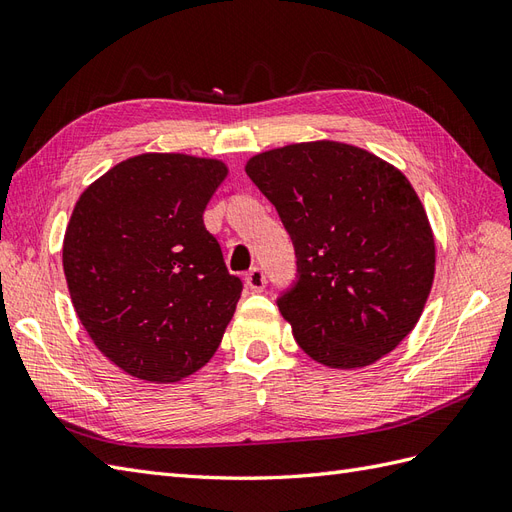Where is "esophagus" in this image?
Returning a JSON list of instances; mask_svg holds the SVG:
<instances>
[{
    "instance_id": "34e87169",
    "label": "esophagus",
    "mask_w": 512,
    "mask_h": 512,
    "mask_svg": "<svg viewBox=\"0 0 512 512\" xmlns=\"http://www.w3.org/2000/svg\"><path fill=\"white\" fill-rule=\"evenodd\" d=\"M246 287L251 292H264V287H266V272L261 270V268H253L251 272L246 274Z\"/></svg>"
}]
</instances>
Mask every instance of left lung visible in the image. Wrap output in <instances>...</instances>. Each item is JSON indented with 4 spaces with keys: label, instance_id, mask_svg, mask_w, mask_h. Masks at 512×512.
<instances>
[{
    "label": "left lung",
    "instance_id": "obj_1",
    "mask_svg": "<svg viewBox=\"0 0 512 512\" xmlns=\"http://www.w3.org/2000/svg\"><path fill=\"white\" fill-rule=\"evenodd\" d=\"M246 175L294 242L298 281L279 311L296 344L335 370L389 355L415 329L435 279V235L411 181L335 140L257 153Z\"/></svg>",
    "mask_w": 512,
    "mask_h": 512
}]
</instances>
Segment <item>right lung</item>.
<instances>
[{
    "instance_id": "1",
    "label": "right lung",
    "mask_w": 512,
    "mask_h": 512,
    "mask_svg": "<svg viewBox=\"0 0 512 512\" xmlns=\"http://www.w3.org/2000/svg\"><path fill=\"white\" fill-rule=\"evenodd\" d=\"M229 175L214 157L142 153L80 194L62 266L77 318L116 368L177 383L214 357L242 294L205 205Z\"/></svg>"
}]
</instances>
